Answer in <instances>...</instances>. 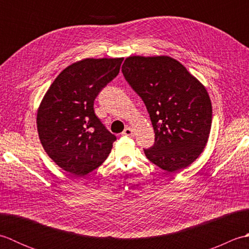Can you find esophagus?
Instances as JSON below:
<instances>
[{
  "instance_id": "1",
  "label": "esophagus",
  "mask_w": 249,
  "mask_h": 249,
  "mask_svg": "<svg viewBox=\"0 0 249 249\" xmlns=\"http://www.w3.org/2000/svg\"><path fill=\"white\" fill-rule=\"evenodd\" d=\"M124 136H128V137H131V136H134V129L131 128V127H126L125 129H124V131L123 133Z\"/></svg>"
}]
</instances>
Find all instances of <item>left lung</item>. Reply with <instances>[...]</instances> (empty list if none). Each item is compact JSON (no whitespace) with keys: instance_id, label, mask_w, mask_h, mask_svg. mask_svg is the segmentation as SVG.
<instances>
[{"instance_id":"left-lung-1","label":"left lung","mask_w":249,"mask_h":249,"mask_svg":"<svg viewBox=\"0 0 249 249\" xmlns=\"http://www.w3.org/2000/svg\"><path fill=\"white\" fill-rule=\"evenodd\" d=\"M122 72L143 100L155 133L147 160L168 172L193 163L203 152L212 124L205 88L170 56H129Z\"/></svg>"}]
</instances>
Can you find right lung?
Segmentation results:
<instances>
[{"instance_id":"right-lung-1","label":"right lung","mask_w":249,"mask_h":249,"mask_svg":"<svg viewBox=\"0 0 249 249\" xmlns=\"http://www.w3.org/2000/svg\"><path fill=\"white\" fill-rule=\"evenodd\" d=\"M123 57L86 59L55 78L37 111V130L48 156L82 177L106 160L116 137L94 112V100L120 72Z\"/></svg>"}]
</instances>
